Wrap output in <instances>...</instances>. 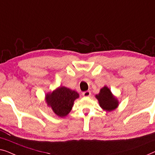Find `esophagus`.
<instances>
[{
	"instance_id": "1",
	"label": "esophagus",
	"mask_w": 155,
	"mask_h": 155,
	"mask_svg": "<svg viewBox=\"0 0 155 155\" xmlns=\"http://www.w3.org/2000/svg\"><path fill=\"white\" fill-rule=\"evenodd\" d=\"M82 95L84 97H89L91 95V91H85V92H83Z\"/></svg>"
}]
</instances>
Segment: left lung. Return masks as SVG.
<instances>
[{"label":"left lung","instance_id":"obj_1","mask_svg":"<svg viewBox=\"0 0 155 155\" xmlns=\"http://www.w3.org/2000/svg\"><path fill=\"white\" fill-rule=\"evenodd\" d=\"M95 97L98 100L100 107L106 112H112L119 107L118 99L107 86L100 89L98 94L95 95Z\"/></svg>","mask_w":155,"mask_h":155}]
</instances>
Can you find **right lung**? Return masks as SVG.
<instances>
[{"instance_id": "obj_1", "label": "right lung", "mask_w": 155, "mask_h": 155, "mask_svg": "<svg viewBox=\"0 0 155 155\" xmlns=\"http://www.w3.org/2000/svg\"><path fill=\"white\" fill-rule=\"evenodd\" d=\"M79 97L77 91L65 86H59L45 95L47 106L59 117H66L71 112L75 100Z\"/></svg>"}]
</instances>
